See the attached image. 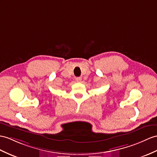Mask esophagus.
<instances>
[{"label":"esophagus","mask_w":157,"mask_h":157,"mask_svg":"<svg viewBox=\"0 0 157 157\" xmlns=\"http://www.w3.org/2000/svg\"><path fill=\"white\" fill-rule=\"evenodd\" d=\"M76 82H81V81H82V78L81 77H76Z\"/></svg>","instance_id":"esophagus-1"}]
</instances>
